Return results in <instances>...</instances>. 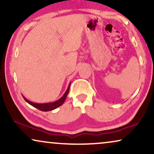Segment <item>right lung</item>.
Masks as SVG:
<instances>
[{
  "instance_id": "add662e5",
  "label": "right lung",
  "mask_w": 154,
  "mask_h": 154,
  "mask_svg": "<svg viewBox=\"0 0 154 154\" xmlns=\"http://www.w3.org/2000/svg\"><path fill=\"white\" fill-rule=\"evenodd\" d=\"M70 85L71 83H69V85L67 88V89L66 90V92H64V94H63L62 97L61 98L59 99L58 100L55 101V102H48V103H35L33 102H31L27 100V99L22 95L23 98L24 99V100L26 101L27 103H29V104L33 106V107H35V108L39 109L42 111H52L54 110L57 108V107L60 106L61 105L63 104V103L64 102L65 100H66L67 94H68L69 92V88H70Z\"/></svg>"
}]
</instances>
